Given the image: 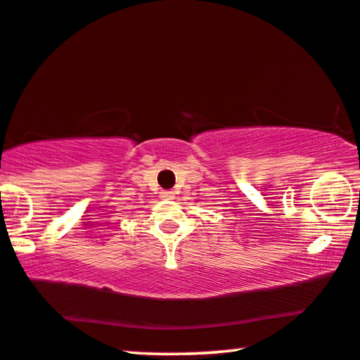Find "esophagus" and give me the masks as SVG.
<instances>
[{
  "mask_svg": "<svg viewBox=\"0 0 360 360\" xmlns=\"http://www.w3.org/2000/svg\"><path fill=\"white\" fill-rule=\"evenodd\" d=\"M174 198H176V195H174V193H172V191H162V193H161V199H165V200H171Z\"/></svg>",
  "mask_w": 360,
  "mask_h": 360,
  "instance_id": "1",
  "label": "esophagus"
}]
</instances>
